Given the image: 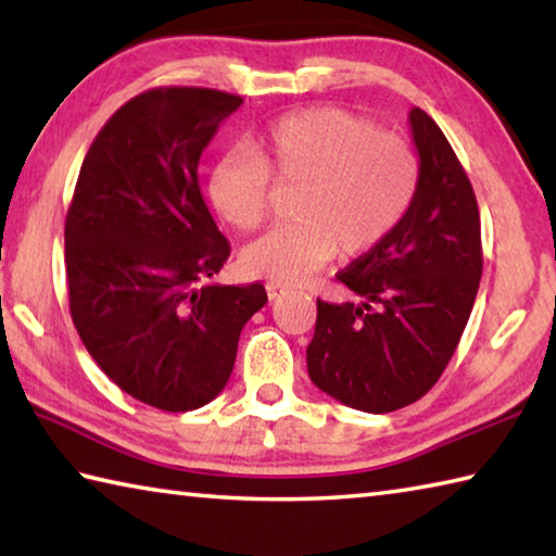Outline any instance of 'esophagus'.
I'll return each mask as SVG.
<instances>
[{
    "label": "esophagus",
    "mask_w": 556,
    "mask_h": 556,
    "mask_svg": "<svg viewBox=\"0 0 556 556\" xmlns=\"http://www.w3.org/2000/svg\"><path fill=\"white\" fill-rule=\"evenodd\" d=\"M267 294H269V299H281L287 294V287H281V285H275V281H269L267 285Z\"/></svg>",
    "instance_id": "34e87169"
}]
</instances>
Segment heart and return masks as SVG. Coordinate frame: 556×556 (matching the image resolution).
I'll return each mask as SVG.
<instances>
[{
  "mask_svg": "<svg viewBox=\"0 0 556 556\" xmlns=\"http://www.w3.org/2000/svg\"><path fill=\"white\" fill-rule=\"evenodd\" d=\"M260 154L235 152L215 164L208 193L225 223L255 230L265 220L271 176L301 186L291 215L242 250L252 277L296 285L336 252L361 257L388 240L417 199L421 166L392 131L341 108H308L271 122Z\"/></svg>",
  "mask_w": 556,
  "mask_h": 556,
  "instance_id": "1",
  "label": "heart"
}]
</instances>
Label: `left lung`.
I'll list each match as a JSON object with an SVG mask.
<instances>
[{"instance_id":"8db88e82","label":"left lung","mask_w":556,"mask_h":556,"mask_svg":"<svg viewBox=\"0 0 556 556\" xmlns=\"http://www.w3.org/2000/svg\"><path fill=\"white\" fill-rule=\"evenodd\" d=\"M421 181L388 240L336 279L361 299L316 301L308 378L345 407L384 414L434 388L454 355L483 275L481 215L448 139L409 112Z\"/></svg>"}]
</instances>
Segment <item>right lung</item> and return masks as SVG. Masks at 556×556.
Listing matches in <instances>:
<instances>
[{"instance_id": "1", "label": "right lung", "mask_w": 556, "mask_h": 556, "mask_svg": "<svg viewBox=\"0 0 556 556\" xmlns=\"http://www.w3.org/2000/svg\"><path fill=\"white\" fill-rule=\"evenodd\" d=\"M240 96L154 88L125 102L83 159L65 215L71 316L100 370L131 397L191 412L218 397L265 287L205 281L230 242L199 162Z\"/></svg>"}]
</instances>
